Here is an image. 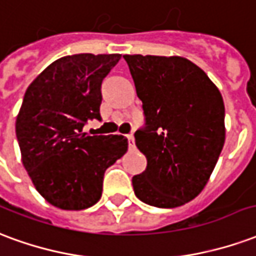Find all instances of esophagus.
<instances>
[{
    "instance_id": "34e87169",
    "label": "esophagus",
    "mask_w": 256,
    "mask_h": 256,
    "mask_svg": "<svg viewBox=\"0 0 256 256\" xmlns=\"http://www.w3.org/2000/svg\"><path fill=\"white\" fill-rule=\"evenodd\" d=\"M128 144H130V148H135V138H134V135H128Z\"/></svg>"
}]
</instances>
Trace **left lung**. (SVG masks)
Listing matches in <instances>:
<instances>
[{
	"label": "left lung",
	"instance_id": "obj_1",
	"mask_svg": "<svg viewBox=\"0 0 256 256\" xmlns=\"http://www.w3.org/2000/svg\"><path fill=\"white\" fill-rule=\"evenodd\" d=\"M144 112L135 132L146 170L132 177L135 195L150 206L173 208L202 192L225 143V106L202 69L178 56L126 54Z\"/></svg>",
	"mask_w": 256,
	"mask_h": 256
}]
</instances>
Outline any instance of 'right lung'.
<instances>
[{
  "mask_svg": "<svg viewBox=\"0 0 256 256\" xmlns=\"http://www.w3.org/2000/svg\"><path fill=\"white\" fill-rule=\"evenodd\" d=\"M120 54L56 60L28 86L16 118L22 161L36 191L62 210H84L102 195L104 174L128 150L121 135L88 136L100 120V86Z\"/></svg>",
  "mask_w": 256,
  "mask_h": 256,
  "instance_id": "add662e5",
  "label": "right lung"
}]
</instances>
